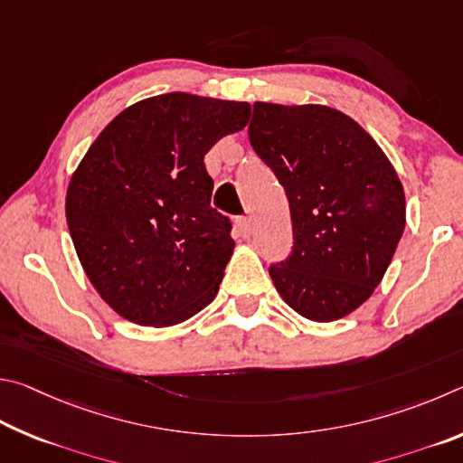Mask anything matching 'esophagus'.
<instances>
[{
	"instance_id": "34e87169",
	"label": "esophagus",
	"mask_w": 463,
	"mask_h": 463,
	"mask_svg": "<svg viewBox=\"0 0 463 463\" xmlns=\"http://www.w3.org/2000/svg\"><path fill=\"white\" fill-rule=\"evenodd\" d=\"M238 230L244 238H250V233L254 230V219L252 217H240L238 219Z\"/></svg>"
}]
</instances>
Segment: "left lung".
I'll return each instance as SVG.
<instances>
[{
  "instance_id": "obj_1",
  "label": "left lung",
  "mask_w": 463,
  "mask_h": 463,
  "mask_svg": "<svg viewBox=\"0 0 463 463\" xmlns=\"http://www.w3.org/2000/svg\"><path fill=\"white\" fill-rule=\"evenodd\" d=\"M250 144L285 186L293 250L269 272L313 321H335L374 293L404 232V193L380 146L323 105L254 103Z\"/></svg>"
}]
</instances>
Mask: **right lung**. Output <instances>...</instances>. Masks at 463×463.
Returning <instances> with one entry per match:
<instances>
[{"mask_svg": "<svg viewBox=\"0 0 463 463\" xmlns=\"http://www.w3.org/2000/svg\"><path fill=\"white\" fill-rule=\"evenodd\" d=\"M250 105L166 93L132 105L87 150L67 191L77 256L103 301L166 327L213 301L233 252L211 207L205 154L248 124Z\"/></svg>", "mask_w": 463, "mask_h": 463, "instance_id": "right-lung-1", "label": "right lung"}]
</instances>
